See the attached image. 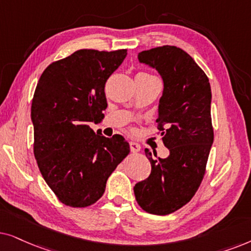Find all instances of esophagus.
Instances as JSON below:
<instances>
[{
    "label": "esophagus",
    "instance_id": "1",
    "mask_svg": "<svg viewBox=\"0 0 251 251\" xmlns=\"http://www.w3.org/2000/svg\"><path fill=\"white\" fill-rule=\"evenodd\" d=\"M129 146H131V151L132 152H139L140 150H141V146H140L139 143L134 142V141L129 142Z\"/></svg>",
    "mask_w": 251,
    "mask_h": 251
}]
</instances>
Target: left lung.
<instances>
[{
    "label": "left lung",
    "instance_id": "1",
    "mask_svg": "<svg viewBox=\"0 0 251 251\" xmlns=\"http://www.w3.org/2000/svg\"><path fill=\"white\" fill-rule=\"evenodd\" d=\"M138 57L155 68L164 82L156 123L170 155L152 157L145 149L151 172L134 186V194L146 212L165 216L193 199L205 175L213 142L211 87L204 71L178 47H157Z\"/></svg>",
    "mask_w": 251,
    "mask_h": 251
}]
</instances>
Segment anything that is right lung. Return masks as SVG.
<instances>
[{
  "label": "right lung",
  "instance_id": "right-lung-1",
  "mask_svg": "<svg viewBox=\"0 0 251 251\" xmlns=\"http://www.w3.org/2000/svg\"><path fill=\"white\" fill-rule=\"evenodd\" d=\"M126 55L127 49H80L52 62L40 76L31 108L33 150L43 179L63 204H94L128 155L122 135L105 138L88 125L102 119L105 82Z\"/></svg>",
  "mask_w": 251,
  "mask_h": 251
}]
</instances>
